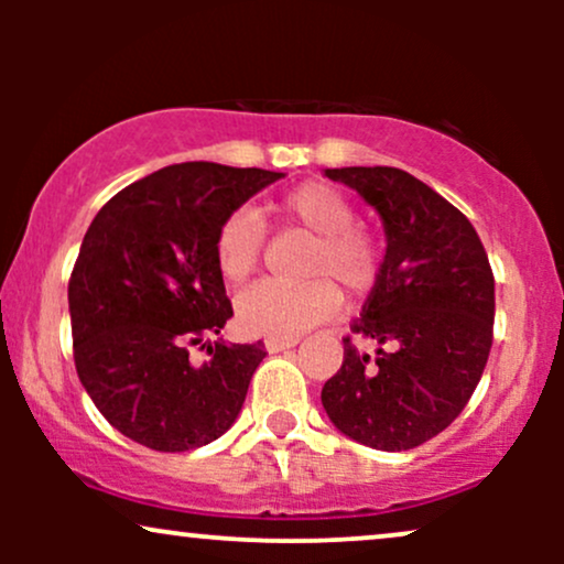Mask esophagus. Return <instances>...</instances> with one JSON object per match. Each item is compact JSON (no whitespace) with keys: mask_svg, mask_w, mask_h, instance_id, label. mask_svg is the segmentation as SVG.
I'll return each mask as SVG.
<instances>
[{"mask_svg":"<svg viewBox=\"0 0 564 564\" xmlns=\"http://www.w3.org/2000/svg\"><path fill=\"white\" fill-rule=\"evenodd\" d=\"M291 347H296V339H275V336H268V339H264V349H268V352H283V349Z\"/></svg>","mask_w":564,"mask_h":564,"instance_id":"obj_1","label":"esophagus"}]
</instances>
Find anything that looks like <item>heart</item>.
Masks as SVG:
<instances>
[{
	"label": "heart",
	"instance_id": "obj_1",
	"mask_svg": "<svg viewBox=\"0 0 564 564\" xmlns=\"http://www.w3.org/2000/svg\"><path fill=\"white\" fill-rule=\"evenodd\" d=\"M273 215L315 236L307 275L313 281H260L243 289L236 300V315L243 332L296 339L339 310V289L366 294L381 264V246L371 230L355 225V204L339 187L302 183L275 200ZM264 246L262 219L249 209H236L223 219L215 236V260L225 281L241 283L257 270Z\"/></svg>",
	"mask_w": 564,
	"mask_h": 564
}]
</instances>
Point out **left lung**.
<instances>
[{"instance_id": "1", "label": "left lung", "mask_w": 564, "mask_h": 564, "mask_svg": "<svg viewBox=\"0 0 564 564\" xmlns=\"http://www.w3.org/2000/svg\"><path fill=\"white\" fill-rule=\"evenodd\" d=\"M377 209L384 262L321 403L341 435L411 451L464 411L494 345L496 283L480 236L456 206L394 166L326 170Z\"/></svg>"}]
</instances>
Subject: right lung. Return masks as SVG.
<instances>
[{
    "label": "right lung",
    "instance_id": "1",
    "mask_svg": "<svg viewBox=\"0 0 564 564\" xmlns=\"http://www.w3.org/2000/svg\"><path fill=\"white\" fill-rule=\"evenodd\" d=\"M283 172L187 161L138 180L97 212L68 281L74 360L97 411L151 451L223 437L262 364V341H212L232 318L215 236ZM210 352L204 365L189 347Z\"/></svg>",
    "mask_w": 564,
    "mask_h": 564
}]
</instances>
